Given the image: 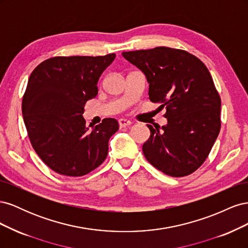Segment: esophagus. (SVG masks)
Masks as SVG:
<instances>
[{"label": "esophagus", "instance_id": "1", "mask_svg": "<svg viewBox=\"0 0 248 248\" xmlns=\"http://www.w3.org/2000/svg\"><path fill=\"white\" fill-rule=\"evenodd\" d=\"M131 125V122L129 120H126V119H120L119 120V126L121 127V128H124L126 126H129Z\"/></svg>", "mask_w": 248, "mask_h": 248}]
</instances>
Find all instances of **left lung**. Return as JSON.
I'll return each mask as SVG.
<instances>
[{
  "label": "left lung",
  "instance_id": "8db88e82",
  "mask_svg": "<svg viewBox=\"0 0 248 248\" xmlns=\"http://www.w3.org/2000/svg\"><path fill=\"white\" fill-rule=\"evenodd\" d=\"M122 55L145 73L150 100L167 109L166 126L147 124L146 159L171 177L192 174L206 160L221 124L220 96L206 65L188 51L166 46Z\"/></svg>",
  "mask_w": 248,
  "mask_h": 248
}]
</instances>
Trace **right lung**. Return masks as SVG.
Returning <instances> with one entry per match:
<instances>
[{"mask_svg":"<svg viewBox=\"0 0 248 248\" xmlns=\"http://www.w3.org/2000/svg\"><path fill=\"white\" fill-rule=\"evenodd\" d=\"M115 58H49L29 78L21 102L28 136L41 160L60 175L85 176L107 158L118 121L106 118L89 130L82 114L86 102L98 94L97 82Z\"/></svg>","mask_w":248,"mask_h":248,"instance_id":"1","label":"right lung"}]
</instances>
